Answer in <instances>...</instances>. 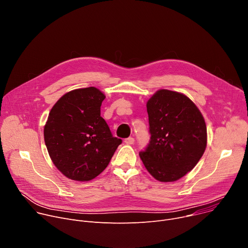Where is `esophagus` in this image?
Wrapping results in <instances>:
<instances>
[{
  "mask_svg": "<svg viewBox=\"0 0 248 248\" xmlns=\"http://www.w3.org/2000/svg\"><path fill=\"white\" fill-rule=\"evenodd\" d=\"M124 143H125V144H128V145H131V144L134 143V139H133V138L125 139V140H124Z\"/></svg>",
  "mask_w": 248,
  "mask_h": 248,
  "instance_id": "esophagus-1",
  "label": "esophagus"
}]
</instances>
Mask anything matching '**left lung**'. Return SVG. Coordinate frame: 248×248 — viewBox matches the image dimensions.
<instances>
[{"label": "left lung", "mask_w": 248, "mask_h": 248, "mask_svg": "<svg viewBox=\"0 0 248 248\" xmlns=\"http://www.w3.org/2000/svg\"><path fill=\"white\" fill-rule=\"evenodd\" d=\"M150 142L140 153L146 170L160 182H174L190 172L207 147L202 112L186 95L160 89L146 103Z\"/></svg>", "instance_id": "1"}]
</instances>
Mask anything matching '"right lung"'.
<instances>
[{
	"label": "right lung",
	"mask_w": 248,
	"mask_h": 248,
	"mask_svg": "<svg viewBox=\"0 0 248 248\" xmlns=\"http://www.w3.org/2000/svg\"><path fill=\"white\" fill-rule=\"evenodd\" d=\"M105 98L95 87L67 92L54 104L44 125V142L53 164L74 181L96 178L122 143L101 117Z\"/></svg>",
	"instance_id": "right-lung-1"
}]
</instances>
